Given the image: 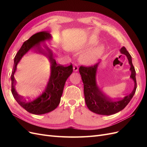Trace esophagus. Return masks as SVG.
<instances>
[{"instance_id": "1", "label": "esophagus", "mask_w": 147, "mask_h": 147, "mask_svg": "<svg viewBox=\"0 0 147 147\" xmlns=\"http://www.w3.org/2000/svg\"><path fill=\"white\" fill-rule=\"evenodd\" d=\"M73 69L75 72H77V71L78 70V66L77 64H74L73 66Z\"/></svg>"}]
</instances>
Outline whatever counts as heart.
I'll return each instance as SVG.
<instances>
[{"label":"heart","instance_id":"b5f03b06","mask_svg":"<svg viewBox=\"0 0 147 147\" xmlns=\"http://www.w3.org/2000/svg\"><path fill=\"white\" fill-rule=\"evenodd\" d=\"M96 42L91 40L88 42L83 44H74L70 47L72 50L75 51H82L90 48L96 45ZM104 48L102 46H97L84 51L80 56V60L84 64H92L99 59L103 52Z\"/></svg>","mask_w":147,"mask_h":147}]
</instances>
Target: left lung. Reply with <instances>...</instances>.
Wrapping results in <instances>:
<instances>
[{
	"mask_svg": "<svg viewBox=\"0 0 147 147\" xmlns=\"http://www.w3.org/2000/svg\"><path fill=\"white\" fill-rule=\"evenodd\" d=\"M120 52L122 54L125 55L127 57L129 63L131 65V78L134 81V90L130 94L126 95L123 99H118L117 100L110 99L104 94L96 85V74L99 63L91 66L81 65L80 67L79 72L84 84V95L86 104L88 108L92 112L104 115L116 113L125 108L135 94L137 88V82L136 70L132 63L131 56L125 47L121 48Z\"/></svg>",
	"mask_w": 147,
	"mask_h": 147,
	"instance_id": "8db88e82",
	"label": "left lung"
}]
</instances>
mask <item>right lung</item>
<instances>
[{
  "instance_id": "right-lung-1",
  "label": "right lung",
  "mask_w": 147,
  "mask_h": 147,
  "mask_svg": "<svg viewBox=\"0 0 147 147\" xmlns=\"http://www.w3.org/2000/svg\"><path fill=\"white\" fill-rule=\"evenodd\" d=\"M51 38L50 34L46 31L35 34L24 42L14 59V65L11 75L12 94L22 107L32 114H45L51 112L58 106L65 83L73 72L72 63L69 66L56 63L54 55L46 43V42ZM29 51L45 56L51 65L50 78L37 95L33 98L21 96L17 94L14 89L16 80L14 74L17 69V65L22 57Z\"/></svg>"
}]
</instances>
